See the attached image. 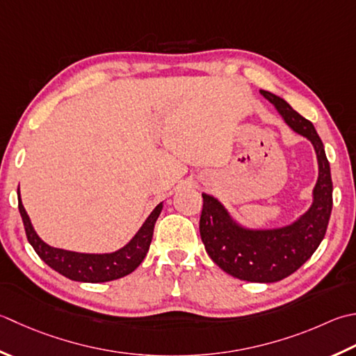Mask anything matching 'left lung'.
Returning a JSON list of instances; mask_svg holds the SVG:
<instances>
[{
	"instance_id": "8db88e82",
	"label": "left lung",
	"mask_w": 356,
	"mask_h": 356,
	"mask_svg": "<svg viewBox=\"0 0 356 356\" xmlns=\"http://www.w3.org/2000/svg\"><path fill=\"white\" fill-rule=\"evenodd\" d=\"M273 104L284 123L312 143L318 162V180L312 191V204L301 216L282 227L256 228L242 224L222 202L202 193L200 238L208 256L225 273L248 282H277L302 266L324 239L332 213V176L324 145L312 122L281 97L259 90Z\"/></svg>"
}]
</instances>
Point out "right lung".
Here are the masks:
<instances>
[{
	"mask_svg": "<svg viewBox=\"0 0 356 356\" xmlns=\"http://www.w3.org/2000/svg\"><path fill=\"white\" fill-rule=\"evenodd\" d=\"M18 210L21 219H23L27 241L33 247L35 253L41 257V261H44L49 267L58 271L60 275L69 277V280L95 284L120 280V277L132 273L140 266L149 250L156 220L163 210V202H160L151 211L143 222V225L138 228V232L132 236V239L127 245L111 253H80L49 245L35 232L31 218L27 216L23 202H21L19 186Z\"/></svg>",
	"mask_w": 356,
	"mask_h": 356,
	"instance_id": "1",
	"label": "right lung"
}]
</instances>
